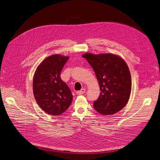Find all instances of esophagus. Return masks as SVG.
Listing matches in <instances>:
<instances>
[{"instance_id": "obj_1", "label": "esophagus", "mask_w": 160, "mask_h": 160, "mask_svg": "<svg viewBox=\"0 0 160 160\" xmlns=\"http://www.w3.org/2000/svg\"><path fill=\"white\" fill-rule=\"evenodd\" d=\"M85 91H86V89L83 88H82L81 90H80V91H78V92H77V94H78V95H81V94H84V93L85 92Z\"/></svg>"}]
</instances>
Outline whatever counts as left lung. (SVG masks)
<instances>
[{"label":"left lung","mask_w":160,"mask_h":160,"mask_svg":"<svg viewBox=\"0 0 160 160\" xmlns=\"http://www.w3.org/2000/svg\"><path fill=\"white\" fill-rule=\"evenodd\" d=\"M92 68L100 85V94L94 108L102 115L114 114L125 106L131 91V78L126 62L113 54L82 56Z\"/></svg>","instance_id":"1"}]
</instances>
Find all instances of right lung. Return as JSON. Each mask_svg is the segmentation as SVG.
Segmentation results:
<instances>
[{
	"label": "right lung",
	"instance_id": "1",
	"mask_svg": "<svg viewBox=\"0 0 160 160\" xmlns=\"http://www.w3.org/2000/svg\"><path fill=\"white\" fill-rule=\"evenodd\" d=\"M69 59L60 54L50 56L38 66L34 74L33 90L37 103L46 113L59 116L71 105L73 95L60 74Z\"/></svg>",
	"mask_w": 160,
	"mask_h": 160
}]
</instances>
